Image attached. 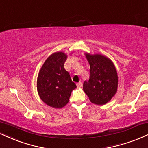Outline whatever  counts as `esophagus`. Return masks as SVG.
Masks as SVG:
<instances>
[{
  "instance_id": "1",
  "label": "esophagus",
  "mask_w": 148,
  "mask_h": 148,
  "mask_svg": "<svg viewBox=\"0 0 148 148\" xmlns=\"http://www.w3.org/2000/svg\"><path fill=\"white\" fill-rule=\"evenodd\" d=\"M77 88H80V87H82V83L81 82H78V83H77Z\"/></svg>"
}]
</instances>
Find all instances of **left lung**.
Returning <instances> with one entry per match:
<instances>
[{"mask_svg":"<svg viewBox=\"0 0 148 148\" xmlns=\"http://www.w3.org/2000/svg\"><path fill=\"white\" fill-rule=\"evenodd\" d=\"M84 54L90 64V78L84 82L83 90L92 103L104 105L117 91L118 75L115 66L103 55Z\"/></svg>","mask_w":148,"mask_h":148,"instance_id":"obj_1","label":"left lung"}]
</instances>
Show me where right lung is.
I'll use <instances>...</instances> for the list:
<instances>
[{"label": "right lung", "mask_w": 148, "mask_h": 148, "mask_svg": "<svg viewBox=\"0 0 148 148\" xmlns=\"http://www.w3.org/2000/svg\"><path fill=\"white\" fill-rule=\"evenodd\" d=\"M67 57L62 51L53 53L45 60L38 73V95L44 103L55 108L65 106L71 92L77 87L64 67Z\"/></svg>", "instance_id": "1"}]
</instances>
